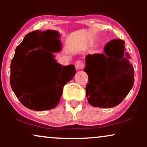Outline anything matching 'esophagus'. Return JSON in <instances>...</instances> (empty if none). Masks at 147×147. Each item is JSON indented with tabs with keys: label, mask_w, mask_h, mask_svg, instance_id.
<instances>
[{
	"label": "esophagus",
	"mask_w": 147,
	"mask_h": 147,
	"mask_svg": "<svg viewBox=\"0 0 147 147\" xmlns=\"http://www.w3.org/2000/svg\"><path fill=\"white\" fill-rule=\"evenodd\" d=\"M75 68L77 69V70H82L84 68V64L83 63V61H77V62L75 63Z\"/></svg>",
	"instance_id": "esophagus-1"
}]
</instances>
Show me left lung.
<instances>
[{"mask_svg": "<svg viewBox=\"0 0 147 147\" xmlns=\"http://www.w3.org/2000/svg\"><path fill=\"white\" fill-rule=\"evenodd\" d=\"M124 41L116 38L104 47V54L88 55L84 72L88 75L86 93L91 106L112 108L120 104L134 84V69Z\"/></svg>", "mask_w": 147, "mask_h": 147, "instance_id": "1", "label": "left lung"}]
</instances>
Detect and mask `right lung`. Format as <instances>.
I'll use <instances>...</instances> for the list:
<instances>
[{"mask_svg": "<svg viewBox=\"0 0 147 147\" xmlns=\"http://www.w3.org/2000/svg\"><path fill=\"white\" fill-rule=\"evenodd\" d=\"M60 34L56 30L28 33L15 50L10 65V84L18 100L28 109L36 111L50 110L58 105L65 84L76 74L75 65L63 66L55 59L54 43H59ZM37 50H36V49ZM47 51H45V50ZM35 51H45L49 70L43 87L29 80L27 69Z\"/></svg>", "mask_w": 147, "mask_h": 147, "instance_id": "add662e5", "label": "right lung"}]
</instances>
